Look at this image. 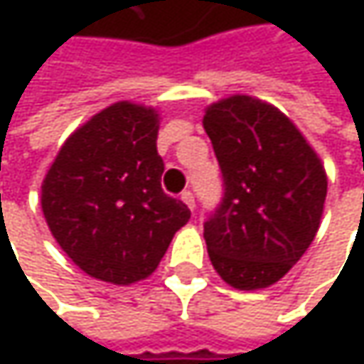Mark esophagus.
Wrapping results in <instances>:
<instances>
[{"label":"esophagus","instance_id":"1","mask_svg":"<svg viewBox=\"0 0 364 364\" xmlns=\"http://www.w3.org/2000/svg\"><path fill=\"white\" fill-rule=\"evenodd\" d=\"M181 200L187 204V208H189V210H196V198H193V193H191L189 189H185V191H183Z\"/></svg>","mask_w":364,"mask_h":364}]
</instances>
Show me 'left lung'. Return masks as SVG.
Here are the masks:
<instances>
[{
	"label": "left lung",
	"mask_w": 364,
	"mask_h": 364,
	"mask_svg": "<svg viewBox=\"0 0 364 364\" xmlns=\"http://www.w3.org/2000/svg\"><path fill=\"white\" fill-rule=\"evenodd\" d=\"M202 124L225 185L204 223L210 263L234 289H265L301 259L321 228L325 166L282 111L249 95L208 105Z\"/></svg>",
	"instance_id": "left-lung-1"
}]
</instances>
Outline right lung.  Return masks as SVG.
<instances>
[{"label":"right lung","mask_w":364,"mask_h":364,"mask_svg":"<svg viewBox=\"0 0 364 364\" xmlns=\"http://www.w3.org/2000/svg\"><path fill=\"white\" fill-rule=\"evenodd\" d=\"M160 113L117 101L69 134L41 183L46 223L88 276L132 284L151 276L191 213L162 189Z\"/></svg>","instance_id":"obj_1"}]
</instances>
